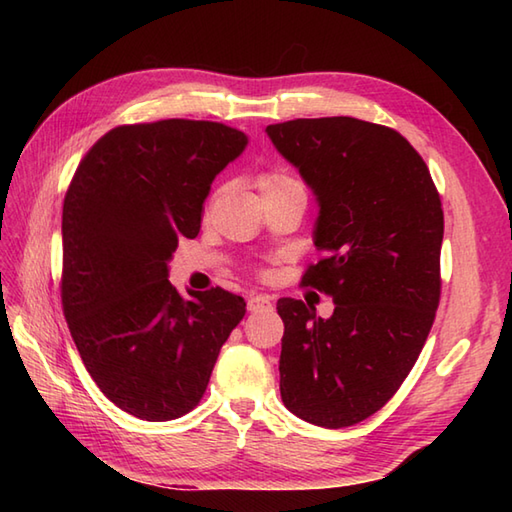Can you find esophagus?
<instances>
[{"label": "esophagus", "mask_w": 512, "mask_h": 512, "mask_svg": "<svg viewBox=\"0 0 512 512\" xmlns=\"http://www.w3.org/2000/svg\"><path fill=\"white\" fill-rule=\"evenodd\" d=\"M273 303H270V299L266 295H250L248 297V310L250 312H262V310H268Z\"/></svg>", "instance_id": "34e87169"}]
</instances>
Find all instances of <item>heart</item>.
<instances>
[{"label":"heart","instance_id":"obj_1","mask_svg":"<svg viewBox=\"0 0 512 512\" xmlns=\"http://www.w3.org/2000/svg\"><path fill=\"white\" fill-rule=\"evenodd\" d=\"M257 187H259V191H262V195H273V193L292 191V189L306 191L303 182L292 176V173H286V171H266V173H262V176L257 178Z\"/></svg>","mask_w":512,"mask_h":512}]
</instances>
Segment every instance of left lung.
<instances>
[{
  "label": "left lung",
  "instance_id": "obj_1",
  "mask_svg": "<svg viewBox=\"0 0 512 512\" xmlns=\"http://www.w3.org/2000/svg\"><path fill=\"white\" fill-rule=\"evenodd\" d=\"M319 200L323 250L301 284L336 303L330 319L279 299V389L301 420L352 427L400 389L440 303L444 213L422 156L396 129L350 116L268 125Z\"/></svg>",
  "mask_w": 512,
  "mask_h": 512
}]
</instances>
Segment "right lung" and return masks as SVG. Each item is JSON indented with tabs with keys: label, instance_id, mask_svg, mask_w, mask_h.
Returning <instances> with one entry per match:
<instances>
[{
	"label": "right lung",
	"instance_id": "1",
	"mask_svg": "<svg viewBox=\"0 0 512 512\" xmlns=\"http://www.w3.org/2000/svg\"><path fill=\"white\" fill-rule=\"evenodd\" d=\"M248 138L224 123L118 125L76 167L63 200L61 306L81 361L116 407L149 422L202 400L246 301L211 288L184 299L167 266L200 233L213 178Z\"/></svg>",
	"mask_w": 512,
	"mask_h": 512
}]
</instances>
